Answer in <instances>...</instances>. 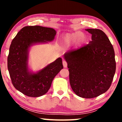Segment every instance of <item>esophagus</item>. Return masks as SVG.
<instances>
[{"instance_id": "esophagus-1", "label": "esophagus", "mask_w": 122, "mask_h": 122, "mask_svg": "<svg viewBox=\"0 0 122 122\" xmlns=\"http://www.w3.org/2000/svg\"><path fill=\"white\" fill-rule=\"evenodd\" d=\"M63 66H64V68L67 67V63H66V61H63Z\"/></svg>"}]
</instances>
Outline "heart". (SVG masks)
<instances>
[{
    "instance_id": "heart-1",
    "label": "heart",
    "mask_w": 122,
    "mask_h": 122,
    "mask_svg": "<svg viewBox=\"0 0 122 122\" xmlns=\"http://www.w3.org/2000/svg\"><path fill=\"white\" fill-rule=\"evenodd\" d=\"M84 40L85 35L82 31L67 33L62 38V46L64 47H68L73 44L76 46H80L84 42Z\"/></svg>"
}]
</instances>
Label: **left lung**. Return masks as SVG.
<instances>
[{
  "label": "left lung",
  "instance_id": "left-lung-1",
  "mask_svg": "<svg viewBox=\"0 0 122 122\" xmlns=\"http://www.w3.org/2000/svg\"><path fill=\"white\" fill-rule=\"evenodd\" d=\"M89 44L64 54L68 64L71 89L78 96L93 98L106 92L116 69L113 46L106 34L98 29H87Z\"/></svg>",
  "mask_w": 122,
  "mask_h": 122
}]
</instances>
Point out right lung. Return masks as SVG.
Segmentation results:
<instances>
[{"label":"right lung","instance_id":"add662e5","mask_svg":"<svg viewBox=\"0 0 122 122\" xmlns=\"http://www.w3.org/2000/svg\"><path fill=\"white\" fill-rule=\"evenodd\" d=\"M56 34L53 28L26 26L11 41L8 56V71L14 87L26 96L38 97L47 93L54 77L63 68L61 58L36 72L29 69L28 65L31 46L51 42Z\"/></svg>","mask_w":122,"mask_h":122}]
</instances>
